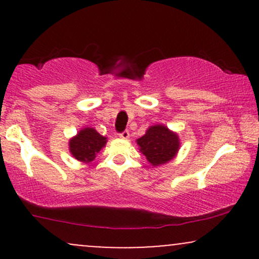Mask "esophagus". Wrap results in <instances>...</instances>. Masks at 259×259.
<instances>
[{"label": "esophagus", "instance_id": "34e87169", "mask_svg": "<svg viewBox=\"0 0 259 259\" xmlns=\"http://www.w3.org/2000/svg\"><path fill=\"white\" fill-rule=\"evenodd\" d=\"M119 138L123 139V140H127L130 138V133L127 132V130H125V132H123L121 134H119Z\"/></svg>", "mask_w": 259, "mask_h": 259}]
</instances>
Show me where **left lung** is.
I'll list each match as a JSON object with an SVG mask.
<instances>
[{
	"instance_id": "1",
	"label": "left lung",
	"mask_w": 259,
	"mask_h": 259,
	"mask_svg": "<svg viewBox=\"0 0 259 259\" xmlns=\"http://www.w3.org/2000/svg\"><path fill=\"white\" fill-rule=\"evenodd\" d=\"M136 144L153 167L165 164L177 157L180 148L179 135L162 124L151 125Z\"/></svg>"
}]
</instances>
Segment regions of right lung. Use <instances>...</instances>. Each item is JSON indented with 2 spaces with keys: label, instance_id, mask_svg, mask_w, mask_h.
Masks as SVG:
<instances>
[{
  "label": "right lung",
  "instance_id": "add662e5",
  "mask_svg": "<svg viewBox=\"0 0 259 259\" xmlns=\"http://www.w3.org/2000/svg\"><path fill=\"white\" fill-rule=\"evenodd\" d=\"M106 144L107 138L100 135L94 127H82L69 140V152L76 160L88 164L96 158Z\"/></svg>",
  "mask_w": 259,
  "mask_h": 259
}]
</instances>
